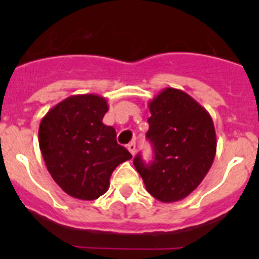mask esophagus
Masks as SVG:
<instances>
[{"label":"esophagus","instance_id":"34e87169","mask_svg":"<svg viewBox=\"0 0 259 259\" xmlns=\"http://www.w3.org/2000/svg\"><path fill=\"white\" fill-rule=\"evenodd\" d=\"M127 149L130 150V153H131L132 155H135V153H136V144H135V143H130L127 145Z\"/></svg>","mask_w":259,"mask_h":259}]
</instances>
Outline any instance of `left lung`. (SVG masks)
Wrapping results in <instances>:
<instances>
[{
    "label": "left lung",
    "instance_id": "obj_1",
    "mask_svg": "<svg viewBox=\"0 0 259 259\" xmlns=\"http://www.w3.org/2000/svg\"><path fill=\"white\" fill-rule=\"evenodd\" d=\"M149 130L154 159L145 164L137 154L134 164L146 191L164 203L178 202L197 188L217 153L212 119L188 93L164 88L149 102Z\"/></svg>",
    "mask_w": 259,
    "mask_h": 259
}]
</instances>
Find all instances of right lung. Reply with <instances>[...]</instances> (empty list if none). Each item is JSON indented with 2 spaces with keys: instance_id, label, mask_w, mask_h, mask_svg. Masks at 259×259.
<instances>
[{
  "instance_id": "right-lung-1",
  "label": "right lung",
  "mask_w": 259,
  "mask_h": 259,
  "mask_svg": "<svg viewBox=\"0 0 259 259\" xmlns=\"http://www.w3.org/2000/svg\"><path fill=\"white\" fill-rule=\"evenodd\" d=\"M107 110L102 96L75 95L41 119V154L54 182L71 197L97 200L109 189L113 171L132 158L116 143L115 130L102 123Z\"/></svg>"
}]
</instances>
